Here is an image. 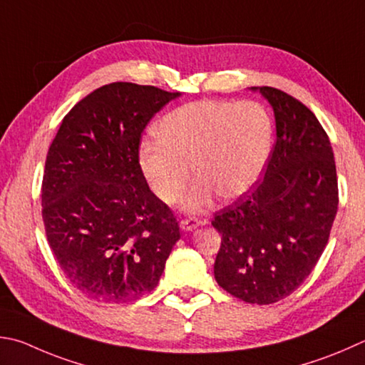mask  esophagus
<instances>
[{
	"label": "esophagus",
	"instance_id": "esophagus-1",
	"mask_svg": "<svg viewBox=\"0 0 365 365\" xmlns=\"http://www.w3.org/2000/svg\"><path fill=\"white\" fill-rule=\"evenodd\" d=\"M200 225H201V222L197 220L196 217H188V218H183V220L180 222V228L183 231H193L200 227Z\"/></svg>",
	"mask_w": 365,
	"mask_h": 365
}]
</instances>
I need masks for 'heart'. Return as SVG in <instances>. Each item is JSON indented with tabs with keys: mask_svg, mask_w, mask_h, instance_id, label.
I'll use <instances>...</instances> for the list:
<instances>
[{
	"mask_svg": "<svg viewBox=\"0 0 365 365\" xmlns=\"http://www.w3.org/2000/svg\"><path fill=\"white\" fill-rule=\"evenodd\" d=\"M158 138H145L138 164L163 202L185 196L188 210H200L215 193L235 200L254 187L268 161L273 123L262 103L197 101L169 111L156 125Z\"/></svg>",
	"mask_w": 365,
	"mask_h": 365,
	"instance_id": "1",
	"label": "heart"
}]
</instances>
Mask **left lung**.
Here are the masks:
<instances>
[{
    "mask_svg": "<svg viewBox=\"0 0 365 365\" xmlns=\"http://www.w3.org/2000/svg\"><path fill=\"white\" fill-rule=\"evenodd\" d=\"M250 89L273 107L276 143L263 180L212 220L222 235L214 274L240 300L269 304L314 269L339 209V183L330 140L313 111L279 89Z\"/></svg>",
    "mask_w": 365,
    "mask_h": 365,
    "instance_id": "1",
    "label": "left lung"
}]
</instances>
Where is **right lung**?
Returning a JSON list of instances; mask_svg holds the SVG:
<instances>
[{"label": "right lung", "mask_w": 365, "mask_h": 365, "mask_svg": "<svg viewBox=\"0 0 365 365\" xmlns=\"http://www.w3.org/2000/svg\"><path fill=\"white\" fill-rule=\"evenodd\" d=\"M178 96L134 83L102 86L68 111L51 143L46 236L68 281L92 300L125 303L151 292L180 240L138 164L143 129Z\"/></svg>", "instance_id": "right-lung-1"}]
</instances>
